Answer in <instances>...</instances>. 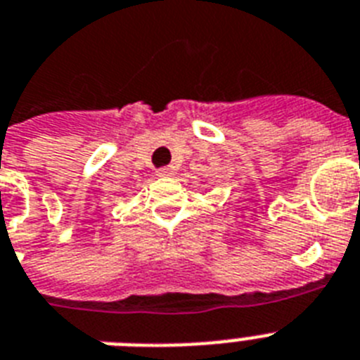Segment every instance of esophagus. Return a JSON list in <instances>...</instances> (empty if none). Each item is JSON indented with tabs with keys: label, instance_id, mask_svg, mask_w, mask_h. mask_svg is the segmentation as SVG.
Wrapping results in <instances>:
<instances>
[{
	"label": "esophagus",
	"instance_id": "obj_1",
	"mask_svg": "<svg viewBox=\"0 0 360 360\" xmlns=\"http://www.w3.org/2000/svg\"><path fill=\"white\" fill-rule=\"evenodd\" d=\"M157 175L159 177H172L174 175V168H161V170H157Z\"/></svg>",
	"mask_w": 360,
	"mask_h": 360
}]
</instances>
